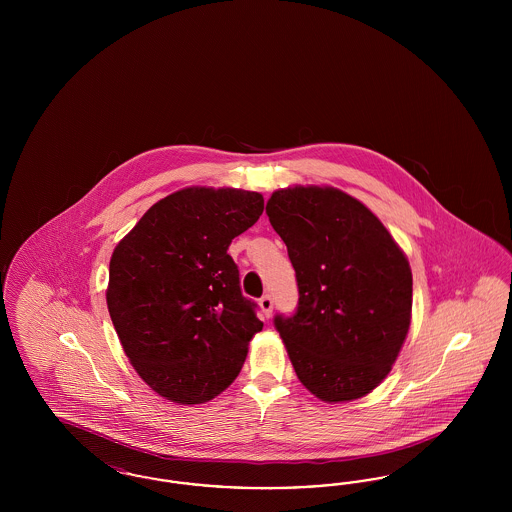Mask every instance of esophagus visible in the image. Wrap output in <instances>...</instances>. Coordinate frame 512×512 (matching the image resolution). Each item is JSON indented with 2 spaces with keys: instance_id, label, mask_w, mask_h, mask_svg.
<instances>
[{
  "instance_id": "obj_1",
  "label": "esophagus",
  "mask_w": 512,
  "mask_h": 512,
  "mask_svg": "<svg viewBox=\"0 0 512 512\" xmlns=\"http://www.w3.org/2000/svg\"><path fill=\"white\" fill-rule=\"evenodd\" d=\"M259 307H261V311H263V317H270V313H272V299H270V295H263V297L259 299Z\"/></svg>"
}]
</instances>
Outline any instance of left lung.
<instances>
[{
    "mask_svg": "<svg viewBox=\"0 0 512 512\" xmlns=\"http://www.w3.org/2000/svg\"><path fill=\"white\" fill-rule=\"evenodd\" d=\"M267 215L288 247L299 303L274 326L299 382L326 403L374 390L411 326L413 274L386 226L330 186L276 190Z\"/></svg>",
    "mask_w": 512,
    "mask_h": 512,
    "instance_id": "1",
    "label": "left lung"
}]
</instances>
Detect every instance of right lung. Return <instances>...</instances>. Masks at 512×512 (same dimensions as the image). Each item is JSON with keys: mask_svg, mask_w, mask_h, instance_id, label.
Wrapping results in <instances>:
<instances>
[{"mask_svg": "<svg viewBox=\"0 0 512 512\" xmlns=\"http://www.w3.org/2000/svg\"><path fill=\"white\" fill-rule=\"evenodd\" d=\"M263 207L257 192L184 188L149 207L115 247L107 309L128 361L161 397L199 405L240 374L263 322L228 245Z\"/></svg>", "mask_w": 512, "mask_h": 512, "instance_id": "right-lung-1", "label": "right lung"}]
</instances>
